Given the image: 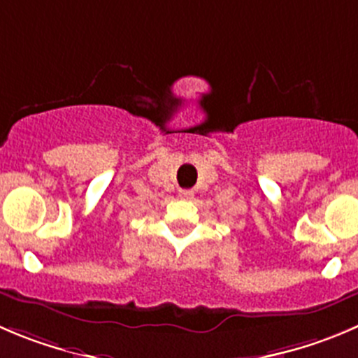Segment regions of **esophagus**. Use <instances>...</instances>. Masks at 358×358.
Returning a JSON list of instances; mask_svg holds the SVG:
<instances>
[{
  "mask_svg": "<svg viewBox=\"0 0 358 358\" xmlns=\"http://www.w3.org/2000/svg\"><path fill=\"white\" fill-rule=\"evenodd\" d=\"M193 195H195V193H193L192 189H181V192H179V196H181L182 200H192Z\"/></svg>",
  "mask_w": 358,
  "mask_h": 358,
  "instance_id": "esophagus-1",
  "label": "esophagus"
}]
</instances>
